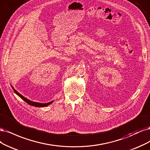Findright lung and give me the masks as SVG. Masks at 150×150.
Listing matches in <instances>:
<instances>
[{
	"label": "right lung",
	"mask_w": 150,
	"mask_h": 150,
	"mask_svg": "<svg viewBox=\"0 0 150 150\" xmlns=\"http://www.w3.org/2000/svg\"><path fill=\"white\" fill-rule=\"evenodd\" d=\"M12 88L14 92H15L20 98H21L23 101H25L26 103H27L28 105H32V106H34V107H47V106L50 105L52 103H53V101H54V100L53 101H50V102H48V103H39V102H35V101H32L30 100H28V98L24 97V96L21 95V93H19L18 91L17 90H16L15 89H14V88L13 87V86H12Z\"/></svg>",
	"instance_id": "add662e5"
}]
</instances>
